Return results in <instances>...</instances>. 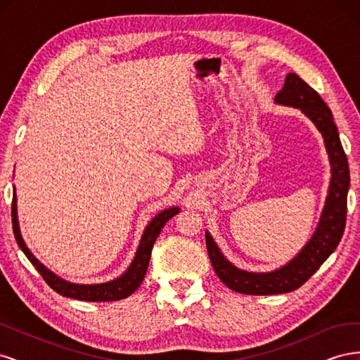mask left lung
Listing matches in <instances>:
<instances>
[{
  "label": "left lung",
  "instance_id": "8db88e82",
  "mask_svg": "<svg viewBox=\"0 0 360 360\" xmlns=\"http://www.w3.org/2000/svg\"><path fill=\"white\" fill-rule=\"evenodd\" d=\"M275 102L278 105L299 108L320 130L329 155L332 177L317 230L290 263L274 271L255 274V271L237 269L222 255L210 233H205L207 252L216 275L228 288L243 294H254V296L294 291L320 269L341 242L347 219V193L350 188V171H348L340 134L329 106L320 94L296 73H288L284 86L275 96Z\"/></svg>",
  "mask_w": 360,
  "mask_h": 360
}]
</instances>
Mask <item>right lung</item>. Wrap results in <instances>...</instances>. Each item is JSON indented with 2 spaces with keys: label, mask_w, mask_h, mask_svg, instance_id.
Here are the masks:
<instances>
[{
  "label": "right lung",
  "mask_w": 360,
  "mask_h": 360,
  "mask_svg": "<svg viewBox=\"0 0 360 360\" xmlns=\"http://www.w3.org/2000/svg\"><path fill=\"white\" fill-rule=\"evenodd\" d=\"M16 200L18 198H16V189H15L13 201H12V224H13V234L20 250L27 255V258L31 261V264L37 269L41 278L46 281V284L53 291H57L64 297L78 299L85 302H112V300L129 297L130 294L135 292L147 274L151 249H153V245L156 242L158 236L160 234V230L172 216H176L180 212L179 207H169V209L158 213L153 219L150 221V224L144 230L143 237H141V242L136 249L134 261L130 263V266L122 276H118L117 279L110 282H103V284H73V282L64 281L63 278L57 276L53 271H51L48 267L43 266L40 261L31 254V250L27 248L24 242L22 234H20V228L18 222Z\"/></svg>",
  "instance_id": "add662e5"
}]
</instances>
